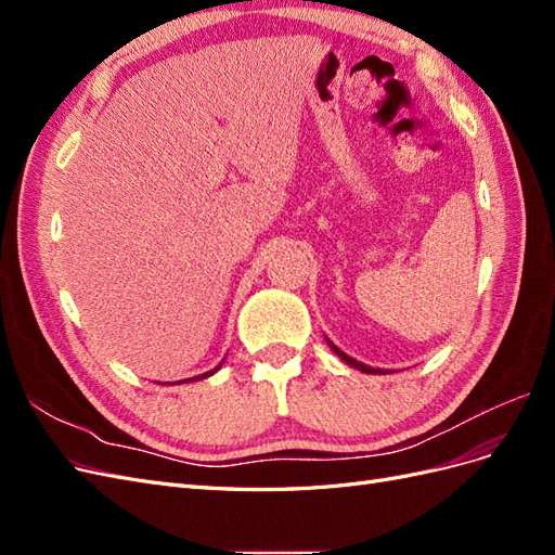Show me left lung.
<instances>
[{
	"instance_id": "obj_1",
	"label": "left lung",
	"mask_w": 555,
	"mask_h": 555,
	"mask_svg": "<svg viewBox=\"0 0 555 555\" xmlns=\"http://www.w3.org/2000/svg\"><path fill=\"white\" fill-rule=\"evenodd\" d=\"M326 343L331 345V349L335 351V354H338L345 363H349L351 367H357V371H361V373H375V375H379V373H386V371H379V367H371V365H365V363H361V361H357V359H351V357H347L345 354V351L343 349H338V347H335L328 338H326Z\"/></svg>"
}]
</instances>
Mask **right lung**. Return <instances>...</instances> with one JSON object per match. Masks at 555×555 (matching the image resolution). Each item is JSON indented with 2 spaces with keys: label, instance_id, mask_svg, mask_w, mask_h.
Returning <instances> with one entry per match:
<instances>
[{
  "label": "right lung",
  "instance_id": "right-lung-1",
  "mask_svg": "<svg viewBox=\"0 0 555 555\" xmlns=\"http://www.w3.org/2000/svg\"><path fill=\"white\" fill-rule=\"evenodd\" d=\"M217 367H220V365H217ZM217 367H215V371H217ZM215 371H210V373H204V375H196V377H192V379H182V382H196V379H204V377H210ZM180 382V384H182Z\"/></svg>",
  "mask_w": 555,
  "mask_h": 555
}]
</instances>
